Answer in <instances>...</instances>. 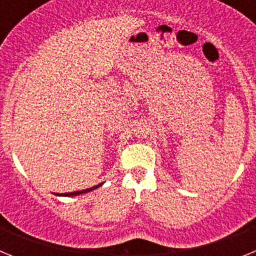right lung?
Here are the masks:
<instances>
[{"label": "right lung", "instance_id": "1", "mask_svg": "<svg viewBox=\"0 0 256 256\" xmlns=\"http://www.w3.org/2000/svg\"><path fill=\"white\" fill-rule=\"evenodd\" d=\"M102 184H104V182H101V183H98V184H96V186H94V187H90V188L80 190V191L68 192V194H58V196H68V198H69V196H78V195H82V194H87V192H91V191H94V190L98 188V187H100V186H102Z\"/></svg>", "mask_w": 256, "mask_h": 256}]
</instances>
